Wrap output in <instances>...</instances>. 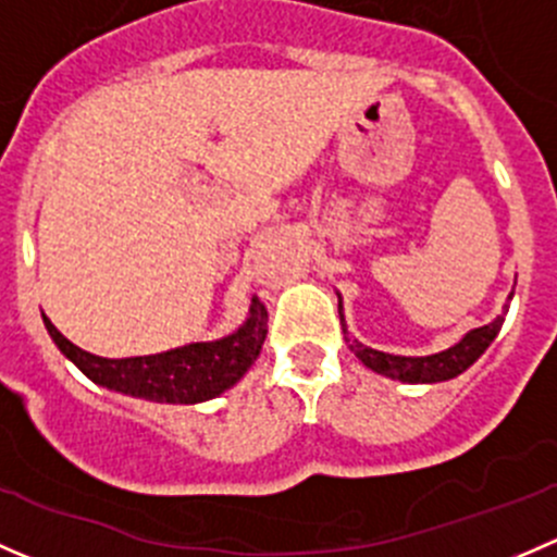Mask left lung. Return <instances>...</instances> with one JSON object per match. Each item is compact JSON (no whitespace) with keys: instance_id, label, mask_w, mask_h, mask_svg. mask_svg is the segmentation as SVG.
<instances>
[{"instance_id":"1","label":"left lung","mask_w":557,"mask_h":557,"mask_svg":"<svg viewBox=\"0 0 557 557\" xmlns=\"http://www.w3.org/2000/svg\"><path fill=\"white\" fill-rule=\"evenodd\" d=\"M339 296V294H336ZM512 299V294H509ZM509 305H504L502 314L491 320L487 325H480V329H471L469 334H463V339L455 342L453 347L440 352H431V356H393V352H383V350H374V347H367L363 342H358L356 336L347 331V320L345 312H342V296H339V323L342 331H345V342L352 352H356L358 361L363 363L367 369L372 372L383 374V377L391 380H401V383H445V380L458 377L463 374L482 352L491 347V342L496 339L498 331L504 325V314H507Z\"/></svg>"}]
</instances>
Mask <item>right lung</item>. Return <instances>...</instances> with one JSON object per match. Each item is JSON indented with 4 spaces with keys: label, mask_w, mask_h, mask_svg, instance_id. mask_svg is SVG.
I'll return each mask as SVG.
<instances>
[{
    "label": "right lung",
    "mask_w": 557,
    "mask_h": 557,
    "mask_svg": "<svg viewBox=\"0 0 557 557\" xmlns=\"http://www.w3.org/2000/svg\"><path fill=\"white\" fill-rule=\"evenodd\" d=\"M267 320V307L252 296L243 325L221 339L190 342L153 356L102 358L72 345L48 314H42L50 339L91 383L159 404H201L237 385L261 352Z\"/></svg>",
    "instance_id": "obj_1"
}]
</instances>
